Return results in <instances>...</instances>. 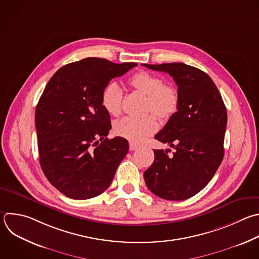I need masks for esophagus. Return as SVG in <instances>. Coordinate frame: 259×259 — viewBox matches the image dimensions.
<instances>
[{"mask_svg": "<svg viewBox=\"0 0 259 259\" xmlns=\"http://www.w3.org/2000/svg\"><path fill=\"white\" fill-rule=\"evenodd\" d=\"M138 145H136V144H134V143H132V142H130V144H129V149L130 150H136V149H138Z\"/></svg>", "mask_w": 259, "mask_h": 259, "instance_id": "34e87169", "label": "esophagus"}]
</instances>
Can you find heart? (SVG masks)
I'll return each mask as SVG.
<instances>
[{
	"label": "heart",
	"instance_id": "1",
	"mask_svg": "<svg viewBox=\"0 0 259 259\" xmlns=\"http://www.w3.org/2000/svg\"><path fill=\"white\" fill-rule=\"evenodd\" d=\"M129 84L146 96L145 108L162 120L173 117L179 107V93L173 85L163 84V80L150 72L139 71L129 80ZM123 91L116 82L109 83L102 94V105L112 116L122 112ZM158 123L153 115L145 118L125 117L115 124L117 135L134 143H141L157 131Z\"/></svg>",
	"mask_w": 259,
	"mask_h": 259
}]
</instances>
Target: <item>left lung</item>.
Wrapping results in <instances>:
<instances>
[{
    "instance_id": "obj_1",
    "label": "left lung",
    "mask_w": 259,
    "mask_h": 259,
    "mask_svg": "<svg viewBox=\"0 0 259 259\" xmlns=\"http://www.w3.org/2000/svg\"><path fill=\"white\" fill-rule=\"evenodd\" d=\"M168 73L179 93V107L154 136L175 151L154 149V160L144 171L148 189L166 200H185L211 180L224 157L227 110L212 79L184 63L142 64ZM169 151V149H168Z\"/></svg>"
}]
</instances>
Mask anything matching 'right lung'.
I'll use <instances>...</instances> for the list:
<instances>
[{
    "mask_svg": "<svg viewBox=\"0 0 259 259\" xmlns=\"http://www.w3.org/2000/svg\"><path fill=\"white\" fill-rule=\"evenodd\" d=\"M135 66L86 58L63 66L48 82L35 109L39 163L50 183L67 197L102 194L127 154L125 138H107L112 125L102 94L113 78Z\"/></svg>",
    "mask_w": 259,
    "mask_h": 259,
    "instance_id": "obj_1",
    "label": "right lung"
}]
</instances>
